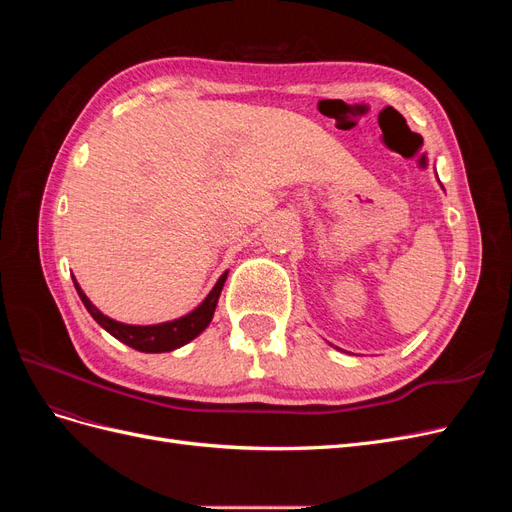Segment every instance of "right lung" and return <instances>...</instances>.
<instances>
[{"mask_svg": "<svg viewBox=\"0 0 512 512\" xmlns=\"http://www.w3.org/2000/svg\"><path fill=\"white\" fill-rule=\"evenodd\" d=\"M226 277H228V271L220 277L218 284H215L213 290L207 294V299L200 303L194 309V312H190L188 316H183V318L170 320V322L151 324V327L123 324V322H117L113 318L104 316L100 309L85 297V292L81 290L79 284H76V280H74V286H76V292H79L83 305L87 307V312L94 316V320L100 324L104 331H108L113 337H117L119 342H123L126 346L138 350V352H170V350L181 348L188 342H192L194 337H198L209 327V322H211L213 312H215V305H218L220 292L224 288Z\"/></svg>", "mask_w": 512, "mask_h": 512, "instance_id": "right-lung-1", "label": "right lung"}]
</instances>
